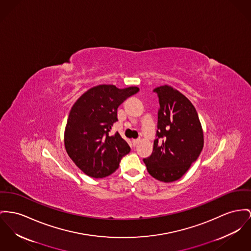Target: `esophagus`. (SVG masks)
I'll list each match as a JSON object with an SVG mask.
<instances>
[{
	"instance_id": "34e87169",
	"label": "esophagus",
	"mask_w": 251,
	"mask_h": 251,
	"mask_svg": "<svg viewBox=\"0 0 251 251\" xmlns=\"http://www.w3.org/2000/svg\"><path fill=\"white\" fill-rule=\"evenodd\" d=\"M139 142H140V140H139V139L133 140V141H132V144H133L134 147H136V146L139 144Z\"/></svg>"
}]
</instances>
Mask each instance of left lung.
<instances>
[{
  "label": "left lung",
  "mask_w": 251,
  "mask_h": 251,
  "mask_svg": "<svg viewBox=\"0 0 251 251\" xmlns=\"http://www.w3.org/2000/svg\"><path fill=\"white\" fill-rule=\"evenodd\" d=\"M158 123L153 151L144 163L151 176L161 182L179 180L194 163L203 147L198 113L185 96L171 86L156 87Z\"/></svg>",
  "instance_id": "obj_1"
}]
</instances>
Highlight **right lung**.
Masks as SVG:
<instances>
[{"instance_id":"1","label":"right lung","mask_w":251,"mask_h":251,"mask_svg":"<svg viewBox=\"0 0 251 251\" xmlns=\"http://www.w3.org/2000/svg\"><path fill=\"white\" fill-rule=\"evenodd\" d=\"M138 91L136 86L119 89L100 84L73 104L65 130V147L70 159L89 177L112 174L129 153L130 148L121 135L109 132L118 121L119 105Z\"/></svg>"}]
</instances>
